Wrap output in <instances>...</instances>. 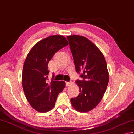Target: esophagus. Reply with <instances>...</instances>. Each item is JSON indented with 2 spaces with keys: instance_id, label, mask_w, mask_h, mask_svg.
<instances>
[{
  "instance_id": "obj_1",
  "label": "esophagus",
  "mask_w": 134,
  "mask_h": 134,
  "mask_svg": "<svg viewBox=\"0 0 134 134\" xmlns=\"http://www.w3.org/2000/svg\"><path fill=\"white\" fill-rule=\"evenodd\" d=\"M71 82H66V86L68 87V86H69L70 85H71Z\"/></svg>"
}]
</instances>
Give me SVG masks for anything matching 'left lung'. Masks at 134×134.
<instances>
[{"instance_id": "8db88e82", "label": "left lung", "mask_w": 134, "mask_h": 134, "mask_svg": "<svg viewBox=\"0 0 134 134\" xmlns=\"http://www.w3.org/2000/svg\"><path fill=\"white\" fill-rule=\"evenodd\" d=\"M76 71L81 73L77 80L79 94L70 102L77 111L86 113L99 104L106 90L109 75L104 57L97 47L83 36H67Z\"/></svg>"}]
</instances>
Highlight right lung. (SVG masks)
<instances>
[{"mask_svg": "<svg viewBox=\"0 0 134 134\" xmlns=\"http://www.w3.org/2000/svg\"><path fill=\"white\" fill-rule=\"evenodd\" d=\"M68 44L65 37L54 35L38 42L27 55L23 68L22 86L28 102L37 111L52 109L59 93L65 87L63 80L49 81L48 65L55 53Z\"/></svg>", "mask_w": 134, "mask_h": 134, "instance_id": "obj_1", "label": "right lung"}]
</instances>
